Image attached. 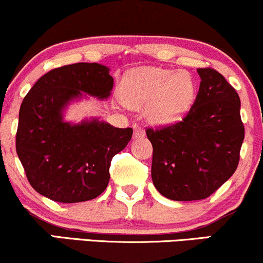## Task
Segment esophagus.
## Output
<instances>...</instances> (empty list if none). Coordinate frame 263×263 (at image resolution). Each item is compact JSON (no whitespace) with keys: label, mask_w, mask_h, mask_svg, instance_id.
Wrapping results in <instances>:
<instances>
[{"label":"esophagus","mask_w":263,"mask_h":263,"mask_svg":"<svg viewBox=\"0 0 263 263\" xmlns=\"http://www.w3.org/2000/svg\"><path fill=\"white\" fill-rule=\"evenodd\" d=\"M133 128H134V137L135 138H140V137H144L145 135V132H144V129L141 128L139 125H133Z\"/></svg>","instance_id":"esophagus-1"}]
</instances>
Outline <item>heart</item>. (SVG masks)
Wrapping results in <instances>:
<instances>
[{
  "label": "heart",
  "instance_id": "heart-1",
  "mask_svg": "<svg viewBox=\"0 0 263 263\" xmlns=\"http://www.w3.org/2000/svg\"><path fill=\"white\" fill-rule=\"evenodd\" d=\"M124 104L140 109L149 105L147 118L155 124L179 120L193 105L195 84L187 73L161 67L129 70L120 85Z\"/></svg>",
  "mask_w": 263,
  "mask_h": 263
}]
</instances>
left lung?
Here are the masks:
<instances>
[{"mask_svg":"<svg viewBox=\"0 0 263 263\" xmlns=\"http://www.w3.org/2000/svg\"><path fill=\"white\" fill-rule=\"evenodd\" d=\"M197 73L199 93L182 120L146 129L154 186L175 201L206 199L231 178L245 138L234 87L212 68H199Z\"/></svg>","mask_w":263,"mask_h":263,"instance_id":"left-lung-1","label":"left lung"}]
</instances>
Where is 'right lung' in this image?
Here are the masks:
<instances>
[{
  "instance_id": "add662e5",
  "label": "right lung",
  "mask_w": 263,
  "mask_h": 263,
  "mask_svg": "<svg viewBox=\"0 0 263 263\" xmlns=\"http://www.w3.org/2000/svg\"><path fill=\"white\" fill-rule=\"evenodd\" d=\"M113 83L108 67L74 63L49 70L29 89L20 108L16 152L38 194L72 203L107 189L111 159L128 145L133 129L99 119L67 123L63 110L83 93L107 99Z\"/></svg>"
}]
</instances>
